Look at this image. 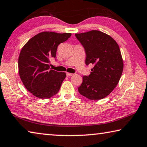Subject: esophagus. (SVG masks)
<instances>
[{
	"mask_svg": "<svg viewBox=\"0 0 147 147\" xmlns=\"http://www.w3.org/2000/svg\"><path fill=\"white\" fill-rule=\"evenodd\" d=\"M73 75H74V74H73V73H67V76H73Z\"/></svg>",
	"mask_w": 147,
	"mask_h": 147,
	"instance_id": "1",
	"label": "esophagus"
}]
</instances>
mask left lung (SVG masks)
<instances>
[{"label":"left lung","mask_w":147,"mask_h":147,"mask_svg":"<svg viewBox=\"0 0 147 147\" xmlns=\"http://www.w3.org/2000/svg\"><path fill=\"white\" fill-rule=\"evenodd\" d=\"M75 36L85 49L88 65H94L89 76H84L78 88L80 94L91 100L103 99L118 84L124 63L118 44L104 32L92 30Z\"/></svg>","instance_id":"obj_1"}]
</instances>
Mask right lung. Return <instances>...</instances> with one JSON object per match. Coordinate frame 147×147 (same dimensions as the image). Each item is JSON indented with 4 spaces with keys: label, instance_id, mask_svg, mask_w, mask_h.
I'll list each match as a JSON object with an SVG mask.
<instances>
[{
    "label": "right lung",
    "instance_id": "1",
    "mask_svg": "<svg viewBox=\"0 0 147 147\" xmlns=\"http://www.w3.org/2000/svg\"><path fill=\"white\" fill-rule=\"evenodd\" d=\"M71 36L69 32L44 31L23 46L18 59L19 74L23 85L34 96L48 99L59 92L66 73L50 69V59L56 56L59 44Z\"/></svg>",
    "mask_w": 147,
    "mask_h": 147
}]
</instances>
